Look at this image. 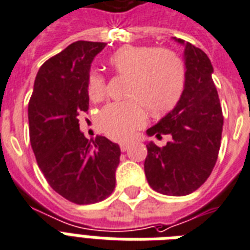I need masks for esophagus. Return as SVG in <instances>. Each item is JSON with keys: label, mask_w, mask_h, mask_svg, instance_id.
I'll use <instances>...</instances> for the list:
<instances>
[{"label": "esophagus", "mask_w": 250, "mask_h": 250, "mask_svg": "<svg viewBox=\"0 0 250 250\" xmlns=\"http://www.w3.org/2000/svg\"><path fill=\"white\" fill-rule=\"evenodd\" d=\"M120 148H121L123 152H125V151L129 148V143H126V142H121V143H120Z\"/></svg>", "instance_id": "34e87169"}]
</instances>
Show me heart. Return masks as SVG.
I'll use <instances>...</instances> for the list:
<instances>
[{"instance_id": "obj_1", "label": "heart", "mask_w": 250, "mask_h": 250, "mask_svg": "<svg viewBox=\"0 0 250 250\" xmlns=\"http://www.w3.org/2000/svg\"><path fill=\"white\" fill-rule=\"evenodd\" d=\"M109 65L120 76L130 77L125 102L111 103L102 109L98 124L113 139L125 141L145 124V107L152 115L174 108L185 90L186 71L181 58L170 50L155 46L126 45L109 57ZM107 93V80L99 72L87 79V94L101 102Z\"/></svg>"}]
</instances>
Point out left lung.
<instances>
[{
  "mask_svg": "<svg viewBox=\"0 0 250 250\" xmlns=\"http://www.w3.org/2000/svg\"><path fill=\"white\" fill-rule=\"evenodd\" d=\"M185 59L186 85L178 104L147 130L159 139L171 135L161 148L149 142L145 161L148 185L170 196H185L204 185L217 163L222 138L223 115L210 59L189 42Z\"/></svg>",
  "mask_w": 250,
  "mask_h": 250,
  "instance_id": "obj_1",
  "label": "left lung"
}]
</instances>
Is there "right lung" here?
Instances as JSON below:
<instances>
[{
  "instance_id": "1",
  "label": "right lung",
  "mask_w": 250,
  "mask_h": 250,
  "mask_svg": "<svg viewBox=\"0 0 250 250\" xmlns=\"http://www.w3.org/2000/svg\"><path fill=\"white\" fill-rule=\"evenodd\" d=\"M104 42L76 41L41 65L28 103L29 139L50 187L79 205L95 204L113 192L119 145L105 137L90 142L79 116L89 109L87 79Z\"/></svg>"
}]
</instances>
